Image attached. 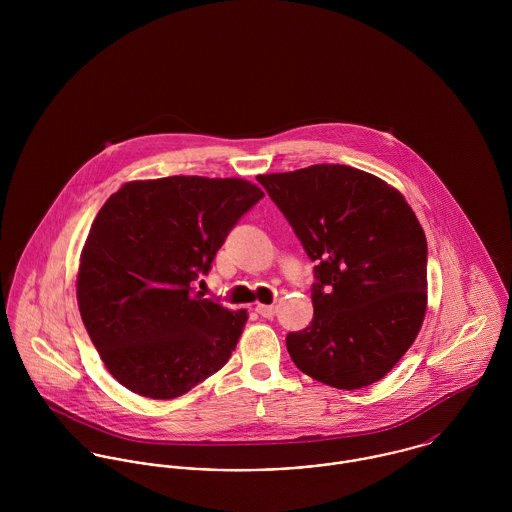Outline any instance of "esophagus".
Returning a JSON list of instances; mask_svg holds the SVG:
<instances>
[{
  "instance_id": "esophagus-1",
  "label": "esophagus",
  "mask_w": 512,
  "mask_h": 512,
  "mask_svg": "<svg viewBox=\"0 0 512 512\" xmlns=\"http://www.w3.org/2000/svg\"><path fill=\"white\" fill-rule=\"evenodd\" d=\"M256 313L258 315H262V317H274L276 315V307L274 305H264V303H258L256 305Z\"/></svg>"
}]
</instances>
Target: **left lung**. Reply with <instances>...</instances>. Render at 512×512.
Listing matches in <instances>:
<instances>
[{
	"label": "left lung",
	"mask_w": 512,
	"mask_h": 512,
	"mask_svg": "<svg viewBox=\"0 0 512 512\" xmlns=\"http://www.w3.org/2000/svg\"><path fill=\"white\" fill-rule=\"evenodd\" d=\"M315 262L313 319L286 337L295 366L339 390L386 376L428 307V242L386 181L335 163L256 177Z\"/></svg>",
	"instance_id": "1"
}]
</instances>
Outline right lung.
<instances>
[{"instance_id": "obj_1", "label": "right lung", "mask_w": 512, "mask_h": 512, "mask_svg": "<svg viewBox=\"0 0 512 512\" xmlns=\"http://www.w3.org/2000/svg\"><path fill=\"white\" fill-rule=\"evenodd\" d=\"M264 191L244 179L173 175L122 185L90 226L76 276L82 323L128 390L171 400L228 363L246 309L193 292Z\"/></svg>"}]
</instances>
